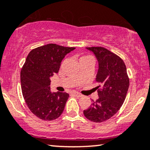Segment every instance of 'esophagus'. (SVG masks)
<instances>
[{
  "mask_svg": "<svg viewBox=\"0 0 150 150\" xmlns=\"http://www.w3.org/2000/svg\"><path fill=\"white\" fill-rule=\"evenodd\" d=\"M72 95H75V97H82V95H81V94H80V93H77V92H73V93H72Z\"/></svg>",
  "mask_w": 150,
  "mask_h": 150,
  "instance_id": "1",
  "label": "esophagus"
}]
</instances>
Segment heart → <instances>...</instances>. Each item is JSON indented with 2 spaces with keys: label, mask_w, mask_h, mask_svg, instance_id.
Here are the masks:
<instances>
[{
  "label": "heart",
  "mask_w": 150,
  "mask_h": 150,
  "mask_svg": "<svg viewBox=\"0 0 150 150\" xmlns=\"http://www.w3.org/2000/svg\"><path fill=\"white\" fill-rule=\"evenodd\" d=\"M91 57V56H88V55H84V56H81L80 58H79V61L80 60H83V59H86L88 58H90Z\"/></svg>",
  "instance_id": "b5f03b06"
}]
</instances>
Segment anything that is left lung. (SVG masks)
Wrapping results in <instances>:
<instances>
[{
	"label": "left lung",
	"instance_id": "left-lung-1",
	"mask_svg": "<svg viewBox=\"0 0 150 150\" xmlns=\"http://www.w3.org/2000/svg\"><path fill=\"white\" fill-rule=\"evenodd\" d=\"M93 51L99 62V70L95 82L99 98L83 115L88 120L101 123L111 118L122 106L124 102L129 79L124 62L119 55L102 47H86Z\"/></svg>",
	"mask_w": 150,
	"mask_h": 150
}]
</instances>
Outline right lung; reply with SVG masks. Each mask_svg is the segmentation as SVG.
<instances>
[{
  "mask_svg": "<svg viewBox=\"0 0 150 150\" xmlns=\"http://www.w3.org/2000/svg\"><path fill=\"white\" fill-rule=\"evenodd\" d=\"M75 49L48 44L28 54L21 71L22 93L29 109L39 119L55 120L63 112L69 95L52 93L50 77L58 73L64 57Z\"/></svg>",
  "mask_w": 150,
  "mask_h": 150,
  "instance_id": "right-lung-1",
  "label": "right lung"
}]
</instances>
